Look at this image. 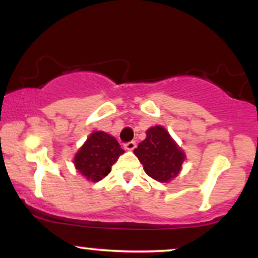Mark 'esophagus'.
I'll use <instances>...</instances> for the list:
<instances>
[{
  "mask_svg": "<svg viewBox=\"0 0 258 258\" xmlns=\"http://www.w3.org/2000/svg\"><path fill=\"white\" fill-rule=\"evenodd\" d=\"M123 147H125L126 150H133L136 147H137V144H136V142L132 141V142H128V143H126Z\"/></svg>",
  "mask_w": 258,
  "mask_h": 258,
  "instance_id": "1",
  "label": "esophagus"
}]
</instances>
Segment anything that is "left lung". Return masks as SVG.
Wrapping results in <instances>:
<instances>
[{
    "label": "left lung",
    "mask_w": 258,
    "mask_h": 258,
    "mask_svg": "<svg viewBox=\"0 0 258 258\" xmlns=\"http://www.w3.org/2000/svg\"><path fill=\"white\" fill-rule=\"evenodd\" d=\"M147 137L133 150L144 171L153 179L168 183L178 176L185 154L165 127L156 125L146 132Z\"/></svg>",
    "instance_id": "8db88e82"
}]
</instances>
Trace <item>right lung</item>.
I'll return each mask as SVG.
<instances>
[{
	"mask_svg": "<svg viewBox=\"0 0 258 258\" xmlns=\"http://www.w3.org/2000/svg\"><path fill=\"white\" fill-rule=\"evenodd\" d=\"M125 150L112 136L94 131L86 139L74 158V165L82 176L91 182H99L108 176L111 166Z\"/></svg>",
	"mask_w": 258,
	"mask_h": 258,
	"instance_id": "add662e5",
	"label": "right lung"
}]
</instances>
